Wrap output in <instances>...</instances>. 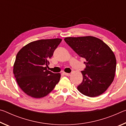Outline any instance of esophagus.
Listing matches in <instances>:
<instances>
[{
	"instance_id": "1",
	"label": "esophagus",
	"mask_w": 126,
	"mask_h": 126,
	"mask_svg": "<svg viewBox=\"0 0 126 126\" xmlns=\"http://www.w3.org/2000/svg\"><path fill=\"white\" fill-rule=\"evenodd\" d=\"M64 74L65 76H69L70 75H71V74L70 73H65V72H64Z\"/></svg>"
}]
</instances>
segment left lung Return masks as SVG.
I'll list each match as a JSON object with an SVG mask.
<instances>
[{
  "instance_id": "8db88e82",
  "label": "left lung",
  "mask_w": 126,
  "mask_h": 126,
  "mask_svg": "<svg viewBox=\"0 0 126 126\" xmlns=\"http://www.w3.org/2000/svg\"><path fill=\"white\" fill-rule=\"evenodd\" d=\"M65 42L79 56L86 59V68L81 71L82 82L78 90L86 96L94 97L103 93L113 81L116 59L109 47L92 36L67 37Z\"/></svg>"
}]
</instances>
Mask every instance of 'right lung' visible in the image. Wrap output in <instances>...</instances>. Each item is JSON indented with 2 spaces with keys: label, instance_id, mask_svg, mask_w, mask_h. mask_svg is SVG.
<instances>
[{
  "label": "right lung",
  "instance_id": "obj_1",
  "mask_svg": "<svg viewBox=\"0 0 126 126\" xmlns=\"http://www.w3.org/2000/svg\"><path fill=\"white\" fill-rule=\"evenodd\" d=\"M61 41L59 38L36 40L23 47L17 53L13 73L19 86L30 97H45L59 82L61 74L52 73L47 67Z\"/></svg>",
  "mask_w": 126,
  "mask_h": 126
}]
</instances>
